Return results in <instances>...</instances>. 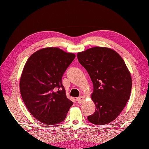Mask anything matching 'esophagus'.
I'll return each mask as SVG.
<instances>
[{"instance_id": "esophagus-1", "label": "esophagus", "mask_w": 149, "mask_h": 149, "mask_svg": "<svg viewBox=\"0 0 149 149\" xmlns=\"http://www.w3.org/2000/svg\"><path fill=\"white\" fill-rule=\"evenodd\" d=\"M84 99H85V97L84 96H81L78 97V98H76V101H78V103L80 104V103H82L84 101Z\"/></svg>"}]
</instances>
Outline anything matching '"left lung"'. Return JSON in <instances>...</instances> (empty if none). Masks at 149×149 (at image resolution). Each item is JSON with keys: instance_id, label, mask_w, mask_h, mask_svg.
<instances>
[{"instance_id": "1", "label": "left lung", "mask_w": 149, "mask_h": 149, "mask_svg": "<svg viewBox=\"0 0 149 149\" xmlns=\"http://www.w3.org/2000/svg\"><path fill=\"white\" fill-rule=\"evenodd\" d=\"M93 84L91 98L96 111L88 119L92 124L104 125L117 118L127 102L132 79L125 62L113 49L93 47L77 55Z\"/></svg>"}]
</instances>
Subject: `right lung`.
I'll list each match as a JSON object with an SVG mask.
<instances>
[{
	"label": "right lung",
	"mask_w": 149,
	"mask_h": 149,
	"mask_svg": "<svg viewBox=\"0 0 149 149\" xmlns=\"http://www.w3.org/2000/svg\"><path fill=\"white\" fill-rule=\"evenodd\" d=\"M75 58L58 48H45L31 55L20 80L24 104L35 119L48 125L63 121L73 102L66 96L62 76Z\"/></svg>",
	"instance_id": "1"
}]
</instances>
